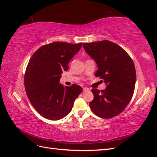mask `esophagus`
I'll list each match as a JSON object with an SVG mask.
<instances>
[{
	"mask_svg": "<svg viewBox=\"0 0 157 157\" xmlns=\"http://www.w3.org/2000/svg\"><path fill=\"white\" fill-rule=\"evenodd\" d=\"M89 91V89L87 87H83V92H87Z\"/></svg>",
	"mask_w": 157,
	"mask_h": 157,
	"instance_id": "34e87169",
	"label": "esophagus"
}]
</instances>
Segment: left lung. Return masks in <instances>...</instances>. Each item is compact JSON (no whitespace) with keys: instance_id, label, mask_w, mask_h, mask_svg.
Instances as JSON below:
<instances>
[{"instance_id":"8db88e82","label":"left lung","mask_w":157,"mask_h":157,"mask_svg":"<svg viewBox=\"0 0 157 157\" xmlns=\"http://www.w3.org/2000/svg\"><path fill=\"white\" fill-rule=\"evenodd\" d=\"M83 47L97 64L95 76L107 86L101 91L92 89L94 98L89 106L98 117L113 118L126 109L133 97L136 81L133 62L124 49L107 40L83 43Z\"/></svg>"}]
</instances>
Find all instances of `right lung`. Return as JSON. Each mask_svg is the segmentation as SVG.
I'll list each match as a JSON object with an SVG mask.
<instances>
[{
	"mask_svg": "<svg viewBox=\"0 0 157 157\" xmlns=\"http://www.w3.org/2000/svg\"><path fill=\"white\" fill-rule=\"evenodd\" d=\"M82 47V43L53 42L38 48L31 57L24 75L25 89L31 104L44 118H64L82 91L78 85L64 87L59 83L61 74L68 71L70 60Z\"/></svg>",
	"mask_w": 157,
	"mask_h": 157,
	"instance_id": "right-lung-1",
	"label": "right lung"
}]
</instances>
